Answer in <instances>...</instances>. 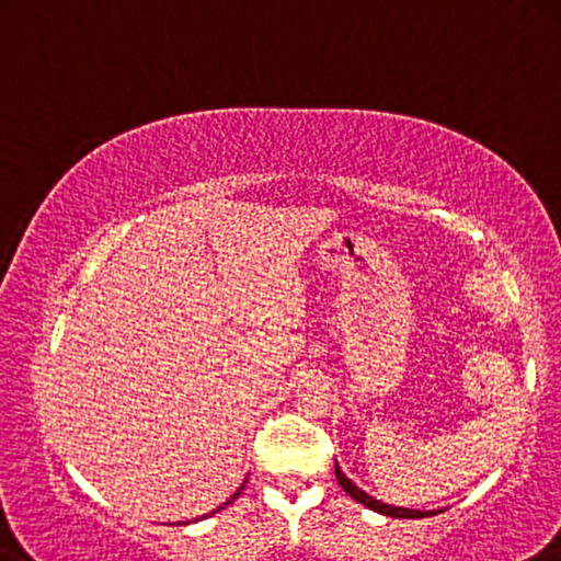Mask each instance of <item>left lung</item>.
<instances>
[{
	"label": "left lung",
	"mask_w": 561,
	"mask_h": 561,
	"mask_svg": "<svg viewBox=\"0 0 561 561\" xmlns=\"http://www.w3.org/2000/svg\"><path fill=\"white\" fill-rule=\"evenodd\" d=\"M334 472H336V482L342 484V489L346 494L352 496V500H357L359 504L369 506V510H375L379 514H387V517H397V519H422V517H430L432 512H420V510H404V506H392V504H385L375 500V496H369L364 489H359L357 484L352 482V479H346V474L340 469V465L334 461ZM437 514V512H434Z\"/></svg>",
	"instance_id": "8db88e82"
}]
</instances>
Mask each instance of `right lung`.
Listing matches in <instances>:
<instances>
[{
	"label": "right lung",
	"mask_w": 561,
	"mask_h": 561,
	"mask_svg": "<svg viewBox=\"0 0 561 561\" xmlns=\"http://www.w3.org/2000/svg\"><path fill=\"white\" fill-rule=\"evenodd\" d=\"M242 486H244V484H242ZM242 486H239V489H237V492H234L232 496H229V500H227L225 504H221V506H217V510H215V512H219V510H225V506H227V504H232V502L237 500V496H239V494H242ZM215 512H211V514H215ZM204 517H209V514H204Z\"/></svg>",
	"instance_id": "add662e5"
}]
</instances>
